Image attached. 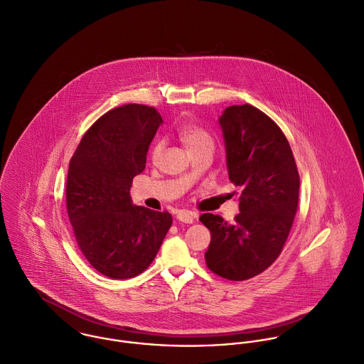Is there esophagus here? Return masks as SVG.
Wrapping results in <instances>:
<instances>
[{
  "mask_svg": "<svg viewBox=\"0 0 364 364\" xmlns=\"http://www.w3.org/2000/svg\"><path fill=\"white\" fill-rule=\"evenodd\" d=\"M177 220L180 222H184V223H193L196 215L193 213H188V211H180L177 215H176Z\"/></svg>",
  "mask_w": 364,
  "mask_h": 364,
  "instance_id": "34e87169",
  "label": "esophagus"
}]
</instances>
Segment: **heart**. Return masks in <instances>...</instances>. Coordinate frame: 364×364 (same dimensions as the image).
I'll list each match as a JSON object with an SVG mask.
<instances>
[{
  "label": "heart",
  "mask_w": 364,
  "mask_h": 364,
  "mask_svg": "<svg viewBox=\"0 0 364 364\" xmlns=\"http://www.w3.org/2000/svg\"><path fill=\"white\" fill-rule=\"evenodd\" d=\"M177 134L180 136V139L183 141V144L187 146L188 150H194L200 146L207 145V144H213V139L210 136V134L203 129L201 127L196 125V124H191V122H183L177 127ZM163 141H156L153 146H151V150H150V154L153 159H157L163 150Z\"/></svg>",
  "instance_id": "heart-1"
}]
</instances>
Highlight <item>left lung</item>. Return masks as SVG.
Instances as JSON below:
<instances>
[{
    "label": "left lung",
    "mask_w": 364,
    "mask_h": 364,
    "mask_svg": "<svg viewBox=\"0 0 364 364\" xmlns=\"http://www.w3.org/2000/svg\"><path fill=\"white\" fill-rule=\"evenodd\" d=\"M222 129L229 180L242 188L239 214L200 220L211 232L205 262L226 280L252 279L280 256L298 207L299 176L282 129L249 104L225 108Z\"/></svg>",
    "instance_id": "8db88e82"
}]
</instances>
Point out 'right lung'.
I'll use <instances>...</instances> for the list:
<instances>
[{
  "label": "right lung",
  "mask_w": 364,
  "mask_h": 364,
  "mask_svg": "<svg viewBox=\"0 0 364 364\" xmlns=\"http://www.w3.org/2000/svg\"><path fill=\"white\" fill-rule=\"evenodd\" d=\"M161 124L153 107L114 108L87 131L70 160L66 204L74 237L90 264L109 279L145 272L171 226L168 213L134 205L129 194Z\"/></svg>",
  "instance_id": "right-lung-1"
}]
</instances>
